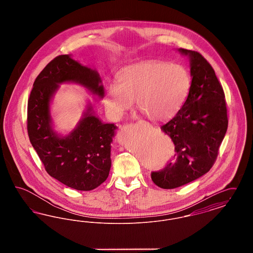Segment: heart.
<instances>
[{
    "mask_svg": "<svg viewBox=\"0 0 253 253\" xmlns=\"http://www.w3.org/2000/svg\"><path fill=\"white\" fill-rule=\"evenodd\" d=\"M192 80L180 64L148 60L124 68L119 83L107 87L105 108L114 120H120L135 100L140 112L151 121L173 117L189 95Z\"/></svg>",
    "mask_w": 253,
    "mask_h": 253,
    "instance_id": "heart-1",
    "label": "heart"
}]
</instances>
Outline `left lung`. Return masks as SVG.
Wrapping results in <instances>:
<instances>
[{"label": "left lung", "instance_id": "8db88e82", "mask_svg": "<svg viewBox=\"0 0 253 253\" xmlns=\"http://www.w3.org/2000/svg\"><path fill=\"white\" fill-rule=\"evenodd\" d=\"M190 59L192 84L177 114L161 126L174 144L173 161L152 171L162 189H175L195 180L213 166L228 129L225 94L211 65L192 50L179 48Z\"/></svg>", "mask_w": 253, "mask_h": 253}]
</instances>
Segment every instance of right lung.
Returning a JSON list of instances; mask_svg holds the SVG:
<instances>
[{"instance_id": "right-lung-1", "label": "right lung", "mask_w": 253, "mask_h": 253, "mask_svg": "<svg viewBox=\"0 0 253 253\" xmlns=\"http://www.w3.org/2000/svg\"><path fill=\"white\" fill-rule=\"evenodd\" d=\"M82 85L99 98L104 96L96 70L60 55L37 77L27 104V132L30 142L50 176L78 191H91L107 179L111 169V143L117 126L103 123L91 103L68 135L52 127L50 102L61 84Z\"/></svg>"}]
</instances>
